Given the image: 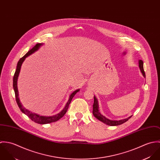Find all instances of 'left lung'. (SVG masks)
<instances>
[{"label": "left lung", "mask_w": 160, "mask_h": 160, "mask_svg": "<svg viewBox=\"0 0 160 160\" xmlns=\"http://www.w3.org/2000/svg\"><path fill=\"white\" fill-rule=\"evenodd\" d=\"M139 67L140 69V71L143 74V76L144 77H145V71L143 70V61L140 60H139ZM94 99V102H93V116L97 118L98 120H100V121L103 122V123L108 125V126H118L120 124H123L124 122H126L129 118H131V116L126 118V119H121V120H119V121H112V120H110L108 119H107V118H105L104 116L102 115L101 113L98 112V102L96 98L95 97H94L93 98Z\"/></svg>", "instance_id": "8db88e82"}]
</instances>
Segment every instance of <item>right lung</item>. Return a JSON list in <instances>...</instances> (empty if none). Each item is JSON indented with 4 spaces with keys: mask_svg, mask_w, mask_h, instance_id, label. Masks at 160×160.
Returning a JSON list of instances; mask_svg holds the SVG:
<instances>
[{
    "mask_svg": "<svg viewBox=\"0 0 160 160\" xmlns=\"http://www.w3.org/2000/svg\"><path fill=\"white\" fill-rule=\"evenodd\" d=\"M42 43H38L37 44H36L30 50H29L26 54L25 55H24L22 58H21L20 59V60L18 61V63H17V67L16 71L15 72L14 76H13V89L15 91V98H16V101L17 103L20 108V109L21 110V111L24 113V114H26L32 121H33L34 122L38 123V124H48V123H50V122H55L57 121H58V119H60V118H62L65 114L66 113V112H67L68 109L69 105L71 103V100L72 99L73 97L75 95V94L79 91V89H78L75 91L73 92L69 96V98L68 102L67 103L65 108L63 109V110H62L59 113H58L56 115L54 116H40L39 114H35L31 112H29V110H26V108H24L23 107V105H22L21 102H20V99L18 97V88H17V79H18V77L20 73V71L21 68V66L23 63L24 59L28 57L29 55H30L31 54L33 53L35 51L38 50V48L40 47V46H42Z\"/></svg>",
    "mask_w": 160,
    "mask_h": 160,
    "instance_id": "obj_1",
    "label": "right lung"
}]
</instances>
